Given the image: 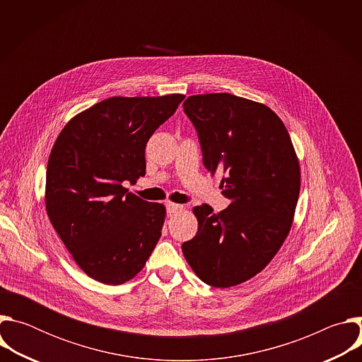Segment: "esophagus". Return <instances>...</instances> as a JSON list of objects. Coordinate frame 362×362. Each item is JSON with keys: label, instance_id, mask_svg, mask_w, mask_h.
<instances>
[{"label": "esophagus", "instance_id": "esophagus-1", "mask_svg": "<svg viewBox=\"0 0 362 362\" xmlns=\"http://www.w3.org/2000/svg\"><path fill=\"white\" fill-rule=\"evenodd\" d=\"M166 211L168 214H177L180 211H183V206L182 204H177V203H166Z\"/></svg>", "mask_w": 362, "mask_h": 362}]
</instances>
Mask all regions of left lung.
<instances>
[{
    "label": "left lung",
    "instance_id": "obj_1",
    "mask_svg": "<svg viewBox=\"0 0 362 362\" xmlns=\"http://www.w3.org/2000/svg\"><path fill=\"white\" fill-rule=\"evenodd\" d=\"M183 112L193 123L203 165L223 173L230 204L214 214L196 206L197 233L182 245L194 274L211 286L230 288L259 274L286 239L300 189L289 133L265 105L229 93L190 95Z\"/></svg>",
    "mask_w": 362,
    "mask_h": 362
}]
</instances>
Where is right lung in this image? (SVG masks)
Returning a JSON list of instances; mask_svg holds the SVG:
<instances>
[{"mask_svg":"<svg viewBox=\"0 0 362 362\" xmlns=\"http://www.w3.org/2000/svg\"><path fill=\"white\" fill-rule=\"evenodd\" d=\"M183 98L103 100L73 117L49 153L47 215L76 264L101 284L134 278L162 236L165 206L123 183L146 175V144Z\"/></svg>","mask_w":362,"mask_h":362,"instance_id":"1","label":"right lung"}]
</instances>
